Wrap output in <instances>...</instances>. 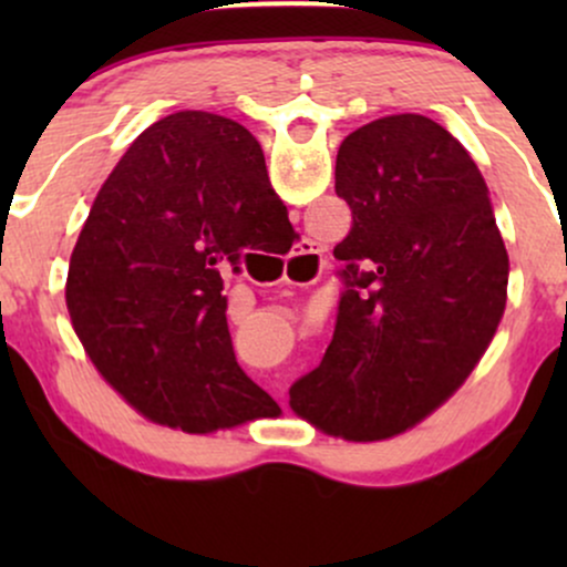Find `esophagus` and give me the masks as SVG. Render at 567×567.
Returning a JSON list of instances; mask_svg holds the SVG:
<instances>
[{"instance_id":"34e87169","label":"esophagus","mask_w":567,"mask_h":567,"mask_svg":"<svg viewBox=\"0 0 567 567\" xmlns=\"http://www.w3.org/2000/svg\"><path fill=\"white\" fill-rule=\"evenodd\" d=\"M322 275V252L317 250L315 243L303 239L298 250L288 256V282L311 285Z\"/></svg>"}]
</instances>
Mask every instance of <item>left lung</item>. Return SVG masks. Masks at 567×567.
I'll list each match as a JSON object with an SVG mask.
<instances>
[{"mask_svg": "<svg viewBox=\"0 0 567 567\" xmlns=\"http://www.w3.org/2000/svg\"><path fill=\"white\" fill-rule=\"evenodd\" d=\"M351 231L336 245L343 292L320 368L290 405L322 432L386 440L451 396L496 333L509 256L464 146L421 114L357 127L336 157Z\"/></svg>", "mask_w": 567, "mask_h": 567, "instance_id": "obj_1", "label": "left lung"}]
</instances>
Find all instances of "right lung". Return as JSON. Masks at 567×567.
I'll use <instances>...</instances> for the list:
<instances>
[{"instance_id":"1","label":"right lung","mask_w":567,"mask_h":567,"mask_svg":"<svg viewBox=\"0 0 567 567\" xmlns=\"http://www.w3.org/2000/svg\"><path fill=\"white\" fill-rule=\"evenodd\" d=\"M290 220L261 143L239 122L178 112L116 162L71 252L66 306L93 365L157 424L207 434L269 400L234 357L224 271Z\"/></svg>"}]
</instances>
